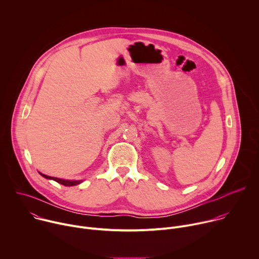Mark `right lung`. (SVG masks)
<instances>
[{
    "instance_id": "right-lung-1",
    "label": "right lung",
    "mask_w": 259,
    "mask_h": 259,
    "mask_svg": "<svg viewBox=\"0 0 259 259\" xmlns=\"http://www.w3.org/2000/svg\"><path fill=\"white\" fill-rule=\"evenodd\" d=\"M40 174V173H39ZM42 177L47 178V179H52L56 182H58L59 184H62L64 186H75V185H78L81 183V181H69V180H63V179H58V178H54V177H50V176H47V175H42L40 174Z\"/></svg>"
}]
</instances>
